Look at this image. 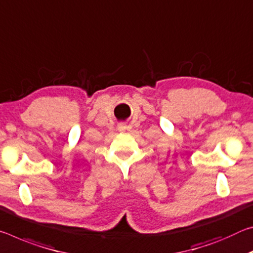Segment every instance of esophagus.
I'll use <instances>...</instances> for the list:
<instances>
[{
  "mask_svg": "<svg viewBox=\"0 0 253 253\" xmlns=\"http://www.w3.org/2000/svg\"><path fill=\"white\" fill-rule=\"evenodd\" d=\"M118 130H119L120 132H124V131L126 130V124H123V123L119 124V126H118Z\"/></svg>",
  "mask_w": 253,
  "mask_h": 253,
  "instance_id": "1",
  "label": "esophagus"
}]
</instances>
